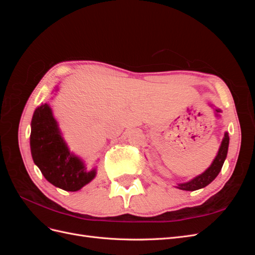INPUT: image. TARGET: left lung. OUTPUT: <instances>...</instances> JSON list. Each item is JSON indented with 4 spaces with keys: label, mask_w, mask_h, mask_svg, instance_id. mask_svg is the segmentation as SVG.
Returning a JSON list of instances; mask_svg holds the SVG:
<instances>
[{
    "label": "left lung",
    "mask_w": 255,
    "mask_h": 255,
    "mask_svg": "<svg viewBox=\"0 0 255 255\" xmlns=\"http://www.w3.org/2000/svg\"><path fill=\"white\" fill-rule=\"evenodd\" d=\"M216 113L219 114V113H221V111L219 109H216ZM229 141H230L229 134L226 132L225 137H223L221 145L219 148V151L217 153V156L215 157L212 165L208 167L202 174L196 176L195 179L190 180L189 182L177 184L176 187L179 189H182V190L194 191V190H197L200 188H203V187L207 186L210 183H212L216 179V176L219 174L221 168L223 166V163H225V160L227 158L228 149H229Z\"/></svg>",
    "instance_id": "8db88e82"
}]
</instances>
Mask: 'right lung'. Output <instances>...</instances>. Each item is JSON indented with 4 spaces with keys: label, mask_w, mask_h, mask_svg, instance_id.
<instances>
[{
    "label": "right lung",
    "mask_w": 255,
    "mask_h": 255,
    "mask_svg": "<svg viewBox=\"0 0 255 255\" xmlns=\"http://www.w3.org/2000/svg\"><path fill=\"white\" fill-rule=\"evenodd\" d=\"M30 128L34 163L54 186L76 191L95 179L96 168L87 171L83 160L69 150L49 104L35 110Z\"/></svg>",
    "instance_id": "add662e5"
}]
</instances>
